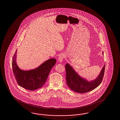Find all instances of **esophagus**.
<instances>
[{"mask_svg":"<svg viewBox=\"0 0 120 120\" xmlns=\"http://www.w3.org/2000/svg\"><path fill=\"white\" fill-rule=\"evenodd\" d=\"M65 57V55L64 54H61L60 56H59V57H58V61L62 63L63 61V60Z\"/></svg>","mask_w":120,"mask_h":120,"instance_id":"obj_1","label":"esophagus"}]
</instances>
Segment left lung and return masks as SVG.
Wrapping results in <instances>:
<instances>
[{
	"mask_svg": "<svg viewBox=\"0 0 120 120\" xmlns=\"http://www.w3.org/2000/svg\"><path fill=\"white\" fill-rule=\"evenodd\" d=\"M102 53L103 55V51ZM105 68V65L96 79L88 81L80 76L69 64H66L65 69L67 85L75 92L83 94L97 88L101 83L104 74Z\"/></svg>",
	"mask_w": 120,
	"mask_h": 120,
	"instance_id": "left-lung-1",
	"label": "left lung"
}]
</instances>
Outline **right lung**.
Masks as SVG:
<instances>
[{
	"label": "right lung",
	"mask_w": 120,
	"mask_h": 120,
	"mask_svg": "<svg viewBox=\"0 0 120 120\" xmlns=\"http://www.w3.org/2000/svg\"><path fill=\"white\" fill-rule=\"evenodd\" d=\"M17 51L13 57L12 66L13 73L18 84L30 90L41 88L45 84L51 69L56 64V60L50 58L35 69L23 70L19 68L16 63Z\"/></svg>",
	"instance_id": "1"
}]
</instances>
